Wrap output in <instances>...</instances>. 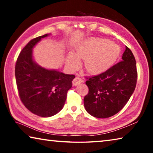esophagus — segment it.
Wrapping results in <instances>:
<instances>
[{"mask_svg": "<svg viewBox=\"0 0 153 153\" xmlns=\"http://www.w3.org/2000/svg\"><path fill=\"white\" fill-rule=\"evenodd\" d=\"M82 82V79L80 78L79 76H77L75 77V79L73 80V85L74 86H77V85H78L80 83Z\"/></svg>", "mask_w": 153, "mask_h": 153, "instance_id": "esophagus-1", "label": "esophagus"}]
</instances>
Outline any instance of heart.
Returning a JSON list of instances; mask_svg holds the SVG:
<instances>
[{"mask_svg": "<svg viewBox=\"0 0 153 153\" xmlns=\"http://www.w3.org/2000/svg\"><path fill=\"white\" fill-rule=\"evenodd\" d=\"M121 48L117 43L105 38L91 37L82 40L76 48V54L67 56V63L71 69L80 66V59H85L88 73L100 74L112 67L120 55Z\"/></svg>", "mask_w": 153, "mask_h": 153, "instance_id": "obj_1", "label": "heart"}]
</instances>
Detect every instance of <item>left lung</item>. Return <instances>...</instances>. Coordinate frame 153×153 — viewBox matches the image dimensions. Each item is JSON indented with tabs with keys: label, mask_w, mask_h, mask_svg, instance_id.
Segmentation results:
<instances>
[{
	"label": "left lung",
	"mask_w": 153,
	"mask_h": 153,
	"mask_svg": "<svg viewBox=\"0 0 153 153\" xmlns=\"http://www.w3.org/2000/svg\"><path fill=\"white\" fill-rule=\"evenodd\" d=\"M137 77L135 58L130 49L126 46L122 61L86 82L89 89L88 94L84 98L87 112L97 118L115 115L133 94Z\"/></svg>",
	"instance_id": "1"
}]
</instances>
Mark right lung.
Instances as JSON below:
<instances>
[{"mask_svg":"<svg viewBox=\"0 0 153 153\" xmlns=\"http://www.w3.org/2000/svg\"><path fill=\"white\" fill-rule=\"evenodd\" d=\"M48 36L33 38L27 44L18 56L15 69L21 100L30 111L42 117L55 115L63 108L75 78L74 75L43 68L33 61V48Z\"/></svg>","mask_w":153,"mask_h":153,"instance_id":"right-lung-1","label":"right lung"}]
</instances>
